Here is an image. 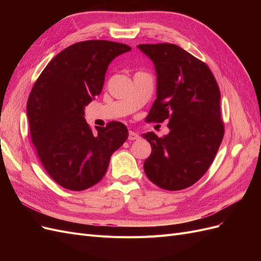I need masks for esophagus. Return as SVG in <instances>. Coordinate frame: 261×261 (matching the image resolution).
I'll list each match as a JSON object with an SVG mask.
<instances>
[{"instance_id":"34e87169","label":"esophagus","mask_w":261,"mask_h":261,"mask_svg":"<svg viewBox=\"0 0 261 261\" xmlns=\"http://www.w3.org/2000/svg\"><path fill=\"white\" fill-rule=\"evenodd\" d=\"M140 137H139V135L137 133H135V132H133V130H129V133H128V139L129 140H137V139H139Z\"/></svg>"}]
</instances>
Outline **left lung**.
<instances>
[{"label":"left lung","mask_w":261,"mask_h":261,"mask_svg":"<svg viewBox=\"0 0 261 261\" xmlns=\"http://www.w3.org/2000/svg\"><path fill=\"white\" fill-rule=\"evenodd\" d=\"M153 62L156 99L147 122L169 120L170 133L143 134L151 145L144 163L147 177L167 191H179L202 177L224 135L220 89L210 68L176 44H139Z\"/></svg>","instance_id":"1"}]
</instances>
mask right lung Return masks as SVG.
Returning <instances> with one entry per match:
<instances>
[{"mask_svg":"<svg viewBox=\"0 0 261 261\" xmlns=\"http://www.w3.org/2000/svg\"><path fill=\"white\" fill-rule=\"evenodd\" d=\"M130 46L106 40L69 45L45 66L27 102L30 135L39 159L59 185L84 191L102 179L110 159L128 137L110 122L92 134L85 108L101 93L108 66Z\"/></svg>","mask_w":261,"mask_h":261,"instance_id":"right-lung-1","label":"right lung"}]
</instances>
